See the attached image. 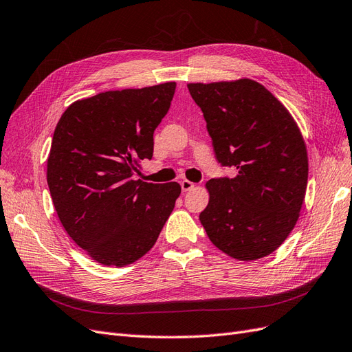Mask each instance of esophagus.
I'll return each instance as SVG.
<instances>
[{
    "mask_svg": "<svg viewBox=\"0 0 352 352\" xmlns=\"http://www.w3.org/2000/svg\"><path fill=\"white\" fill-rule=\"evenodd\" d=\"M195 183H191V181H188V179H183L181 181V188H183V191H190V190H192L195 188Z\"/></svg>",
    "mask_w": 352,
    "mask_h": 352,
    "instance_id": "1",
    "label": "esophagus"
}]
</instances>
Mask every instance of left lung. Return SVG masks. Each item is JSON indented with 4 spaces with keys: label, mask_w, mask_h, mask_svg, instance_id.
<instances>
[{
    "label": "left lung",
    "mask_w": 352,
    "mask_h": 352,
    "mask_svg": "<svg viewBox=\"0 0 352 352\" xmlns=\"http://www.w3.org/2000/svg\"><path fill=\"white\" fill-rule=\"evenodd\" d=\"M187 87L205 116L217 160L236 168L234 178L206 183L203 228L232 258L266 257L294 230L305 197L309 156L298 124L252 78Z\"/></svg>",
    "instance_id": "obj_1"
}]
</instances>
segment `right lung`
<instances>
[{
  "mask_svg": "<svg viewBox=\"0 0 352 352\" xmlns=\"http://www.w3.org/2000/svg\"><path fill=\"white\" fill-rule=\"evenodd\" d=\"M175 82L78 99L56 124L47 181L72 240L104 266L134 263L155 245L181 192L178 183L133 179L153 156V131Z\"/></svg>",
  "mask_w": 352,
  "mask_h": 352,
  "instance_id": "add662e5",
  "label": "right lung"
}]
</instances>
